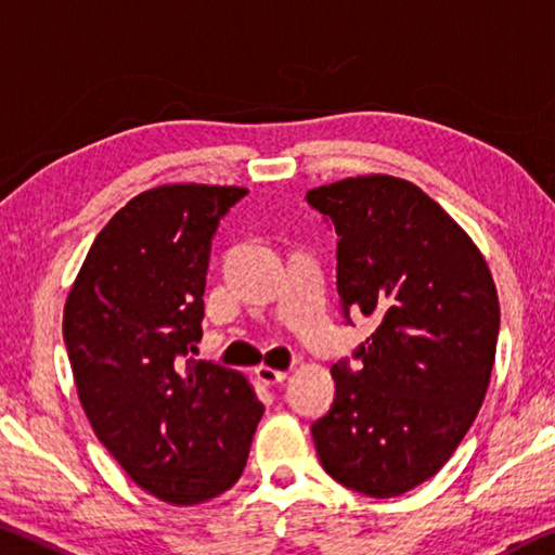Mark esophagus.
Instances as JSON below:
<instances>
[{
  "mask_svg": "<svg viewBox=\"0 0 555 555\" xmlns=\"http://www.w3.org/2000/svg\"><path fill=\"white\" fill-rule=\"evenodd\" d=\"M255 377H258L262 385L275 387V385H280V382L287 379V372L285 370H272V366H268V364H260V366H255Z\"/></svg>",
  "mask_w": 555,
  "mask_h": 555,
  "instance_id": "esophagus-1",
  "label": "esophagus"
}]
</instances>
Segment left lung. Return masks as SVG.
<instances>
[{"label":"left lung","mask_w":555,"mask_h":555,"mask_svg":"<svg viewBox=\"0 0 555 555\" xmlns=\"http://www.w3.org/2000/svg\"><path fill=\"white\" fill-rule=\"evenodd\" d=\"M337 233L343 310L379 322L332 364L337 395L312 424L332 479L372 499L424 483L449 462L489 389L499 295L481 250L420 185L372 173L307 191Z\"/></svg>","instance_id":"8db88e82"}]
</instances>
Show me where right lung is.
<instances>
[{"label":"right lung","mask_w":555,"mask_h":555,"mask_svg":"<svg viewBox=\"0 0 555 555\" xmlns=\"http://www.w3.org/2000/svg\"><path fill=\"white\" fill-rule=\"evenodd\" d=\"M248 193L170 183L108 220L64 305L74 385L101 444L166 504L241 479L262 409L245 374L193 360L218 220Z\"/></svg>","instance_id":"1"}]
</instances>
